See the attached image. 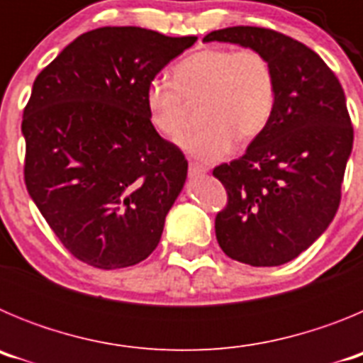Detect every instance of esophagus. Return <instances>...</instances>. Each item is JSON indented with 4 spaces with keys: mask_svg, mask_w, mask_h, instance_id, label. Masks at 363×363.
<instances>
[{
    "mask_svg": "<svg viewBox=\"0 0 363 363\" xmlns=\"http://www.w3.org/2000/svg\"><path fill=\"white\" fill-rule=\"evenodd\" d=\"M205 172H207V169H205L203 165H200V163H194V162L189 163V174H191L192 178H198V176H203Z\"/></svg>",
    "mask_w": 363,
    "mask_h": 363,
    "instance_id": "1",
    "label": "esophagus"
}]
</instances>
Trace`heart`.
Wrapping results in <instances>:
<instances>
[{
	"label": "heart",
	"mask_w": 363,
	"mask_h": 363,
	"mask_svg": "<svg viewBox=\"0 0 363 363\" xmlns=\"http://www.w3.org/2000/svg\"><path fill=\"white\" fill-rule=\"evenodd\" d=\"M172 83L154 79L145 91L152 127L176 140L189 123V105L201 101L203 127L182 140L201 162H220L236 142L251 143L267 129L277 107V74L264 52L207 47L185 56L172 69Z\"/></svg>",
	"instance_id": "b5f03b06"
}]
</instances>
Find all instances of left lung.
Listing matches in <instances>:
<instances>
[{"mask_svg":"<svg viewBox=\"0 0 363 363\" xmlns=\"http://www.w3.org/2000/svg\"><path fill=\"white\" fill-rule=\"evenodd\" d=\"M203 41L259 50L277 74V107L267 129L242 158L214 167V178L227 191V205L214 220L216 240L242 264H287L338 211L352 150L344 89L318 54L281 32L229 27Z\"/></svg>","mask_w":363,"mask_h":363,"instance_id":"obj_1","label":"left lung"}]
</instances>
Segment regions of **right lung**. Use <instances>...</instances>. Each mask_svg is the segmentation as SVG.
Returning <instances> with one entry per match:
<instances>
[{
    "instance_id": "right-lung-1",
    "label": "right lung",
    "mask_w": 363,
    "mask_h": 363,
    "mask_svg": "<svg viewBox=\"0 0 363 363\" xmlns=\"http://www.w3.org/2000/svg\"><path fill=\"white\" fill-rule=\"evenodd\" d=\"M196 40L101 27L38 74L21 121L25 185L83 264L130 267L160 243L187 160L152 127L145 91Z\"/></svg>"
}]
</instances>
